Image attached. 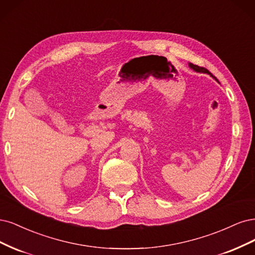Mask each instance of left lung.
<instances>
[{"label":"left lung","instance_id":"1","mask_svg":"<svg viewBox=\"0 0 255 255\" xmlns=\"http://www.w3.org/2000/svg\"><path fill=\"white\" fill-rule=\"evenodd\" d=\"M190 67L193 69V70H195V71H197V72H202V73H208V74H210V75L212 76V77H214L215 79H216V77L215 76H213L212 74L209 72V70H207L205 68H202V67H199V65H196V64H193V63H190ZM217 80V79H216Z\"/></svg>","mask_w":255,"mask_h":255}]
</instances>
